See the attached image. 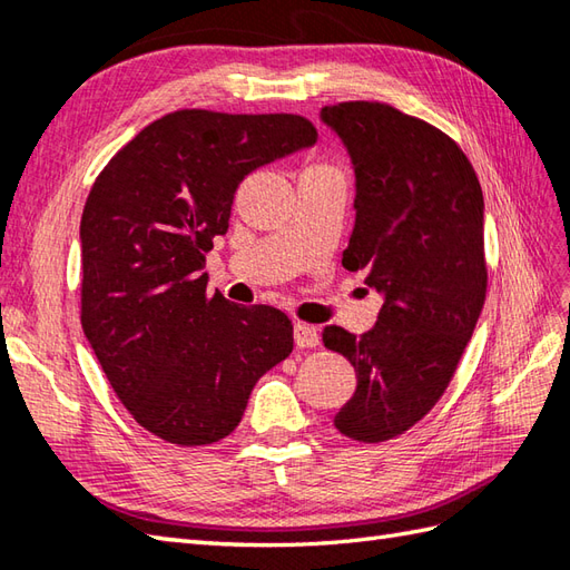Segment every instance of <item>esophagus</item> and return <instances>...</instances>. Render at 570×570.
<instances>
[{
    "instance_id": "1",
    "label": "esophagus",
    "mask_w": 570,
    "mask_h": 570,
    "mask_svg": "<svg viewBox=\"0 0 570 570\" xmlns=\"http://www.w3.org/2000/svg\"><path fill=\"white\" fill-rule=\"evenodd\" d=\"M294 341L298 347H316L321 343V335L316 325L308 323H296L294 325Z\"/></svg>"
}]
</instances>
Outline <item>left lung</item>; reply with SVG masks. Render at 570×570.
Masks as SVG:
<instances>
[{
  "label": "left lung",
  "instance_id": "left-lung-1",
  "mask_svg": "<svg viewBox=\"0 0 570 570\" xmlns=\"http://www.w3.org/2000/svg\"><path fill=\"white\" fill-rule=\"evenodd\" d=\"M355 171L350 272L382 294L374 328H323L357 386L333 423L360 443L390 441L439 402L488 292L485 200L468 156L441 129L384 102L321 110Z\"/></svg>",
  "mask_w": 570,
  "mask_h": 570
}]
</instances>
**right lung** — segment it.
Wrapping results in <instances>:
<instances>
[{
    "label": "right lung",
    "instance_id": "add662e5",
    "mask_svg": "<svg viewBox=\"0 0 570 570\" xmlns=\"http://www.w3.org/2000/svg\"><path fill=\"white\" fill-rule=\"evenodd\" d=\"M316 139L298 115L178 110L144 127L92 184L80 323L119 402L159 439H225L257 380L294 350L282 311L210 296L200 269L245 176Z\"/></svg>",
    "mask_w": 570,
    "mask_h": 570
}]
</instances>
